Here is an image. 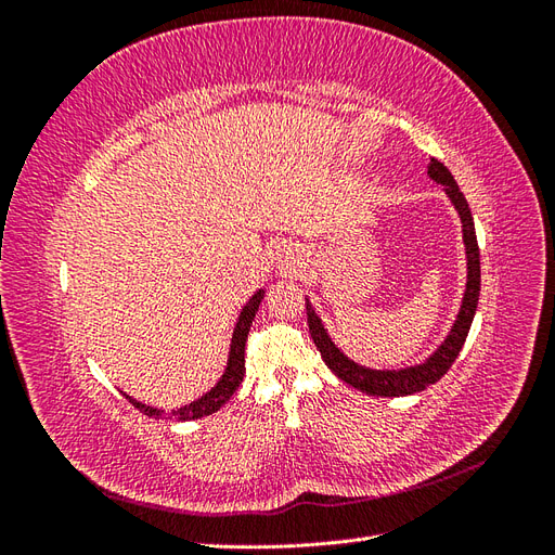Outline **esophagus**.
<instances>
[{"label": "esophagus", "instance_id": "obj_1", "mask_svg": "<svg viewBox=\"0 0 555 555\" xmlns=\"http://www.w3.org/2000/svg\"><path fill=\"white\" fill-rule=\"evenodd\" d=\"M278 268L282 273H296L304 268V259H300L298 249H294L292 245L278 247Z\"/></svg>", "mask_w": 555, "mask_h": 555}]
</instances>
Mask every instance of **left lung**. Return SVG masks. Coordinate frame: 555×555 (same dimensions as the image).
<instances>
[{"instance_id":"8db88e82","label":"left lung","mask_w":555,"mask_h":555,"mask_svg":"<svg viewBox=\"0 0 555 555\" xmlns=\"http://www.w3.org/2000/svg\"><path fill=\"white\" fill-rule=\"evenodd\" d=\"M428 176L440 182L453 208L461 215L463 224V243H465V257H467V284L463 294V304L456 314V322H453L444 343L433 351V354L418 365L400 367V371H373V367H365L345 357L343 351L333 345L328 333L322 324V319L317 317L310 300L306 298V312H308V326L310 335L322 354L324 363L331 371L338 375L345 384L354 386V389L367 393V396H384V398H396V396H412L424 391L426 386L435 384L447 375L451 363L456 361L461 347L465 345L467 331L473 326V319L479 304V284H481V271H479V245H477V233H475V220L473 212H469L467 201L463 192L459 190L456 180L449 173L447 166L438 159H430L428 164Z\"/></svg>"}]
</instances>
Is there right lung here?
Listing matches in <instances>:
<instances>
[{"label":"right lung","mask_w":555,"mask_h":555,"mask_svg":"<svg viewBox=\"0 0 555 555\" xmlns=\"http://www.w3.org/2000/svg\"><path fill=\"white\" fill-rule=\"evenodd\" d=\"M261 298H263V289H259L255 296L247 300L241 317H238L236 328H233V338H231L227 371L220 377V382H217L206 396H201L198 400L190 402V405H184L180 410H173L171 414H173V418H178V422H190V418H201V416H208V414L217 412L233 396V391L238 389L241 382H243V375H245V343H247V333H249V326H251V319H255V314L259 310ZM127 398H129V402H131L133 408L141 410L147 416L159 418L164 414V410L143 405V402L133 400L131 396H127Z\"/></svg>","instance_id":"1"}]
</instances>
